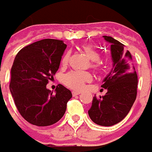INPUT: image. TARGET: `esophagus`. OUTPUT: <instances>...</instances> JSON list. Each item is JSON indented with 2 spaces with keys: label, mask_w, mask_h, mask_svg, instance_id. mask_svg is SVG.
I'll return each mask as SVG.
<instances>
[{
  "label": "esophagus",
  "mask_w": 152,
  "mask_h": 152,
  "mask_svg": "<svg viewBox=\"0 0 152 152\" xmlns=\"http://www.w3.org/2000/svg\"><path fill=\"white\" fill-rule=\"evenodd\" d=\"M80 92V91H73L72 92V95L73 96H76V95H79Z\"/></svg>",
  "instance_id": "34e87169"
}]
</instances>
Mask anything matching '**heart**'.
Listing matches in <instances>:
<instances>
[{"label": "heart", "mask_w": 152, "mask_h": 152, "mask_svg": "<svg viewBox=\"0 0 152 152\" xmlns=\"http://www.w3.org/2000/svg\"><path fill=\"white\" fill-rule=\"evenodd\" d=\"M82 50H84L88 58L92 60L91 67L95 70H101L102 68V64L98 60L100 59V53L95 48L88 45H84L82 47ZM68 59H69V52H67L62 57V65L64 66L67 64ZM91 80H92V76L90 73L88 72H80V71H72L65 74L63 77V82L64 83V85L77 90L82 89L85 87V83L90 81Z\"/></svg>", "instance_id": "heart-1"}]
</instances>
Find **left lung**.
Returning <instances> with one entry per match:
<instances>
[{
    "label": "left lung",
    "mask_w": 152,
    "mask_h": 152,
    "mask_svg": "<svg viewBox=\"0 0 152 152\" xmlns=\"http://www.w3.org/2000/svg\"><path fill=\"white\" fill-rule=\"evenodd\" d=\"M103 38L110 43L113 68L102 85L107 93L100 97L93 96L88 113L94 123L110 126L121 122L130 112L137 96L138 76L131 54L124 45L110 36Z\"/></svg>",
    "instance_id": "1"
}]
</instances>
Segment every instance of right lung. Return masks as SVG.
Returning <instances> with one entry per match:
<instances>
[{"instance_id":"right-lung-1","label":"right lung","mask_w":152,"mask_h":152,"mask_svg":"<svg viewBox=\"0 0 152 152\" xmlns=\"http://www.w3.org/2000/svg\"><path fill=\"white\" fill-rule=\"evenodd\" d=\"M66 48L61 40L42 39L22 48L14 59L10 92L20 114L31 124L48 126L64 115L71 91L59 85L54 94L47 85L59 69Z\"/></svg>"}]
</instances>
